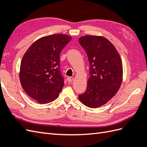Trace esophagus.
Segmentation results:
<instances>
[{"label": "esophagus", "mask_w": 147, "mask_h": 147, "mask_svg": "<svg viewBox=\"0 0 147 147\" xmlns=\"http://www.w3.org/2000/svg\"><path fill=\"white\" fill-rule=\"evenodd\" d=\"M67 80H68L69 83H71L72 82H73V80H74V77H68L67 78Z\"/></svg>", "instance_id": "esophagus-1"}]
</instances>
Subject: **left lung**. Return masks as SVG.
<instances>
[{
  "label": "left lung",
  "mask_w": 147,
  "mask_h": 147,
  "mask_svg": "<svg viewBox=\"0 0 147 147\" xmlns=\"http://www.w3.org/2000/svg\"><path fill=\"white\" fill-rule=\"evenodd\" d=\"M78 41L87 53L90 68L86 90L78 98L88 107H99L115 96L121 86V59L115 46L104 37L85 35Z\"/></svg>",
  "instance_id": "1"
}]
</instances>
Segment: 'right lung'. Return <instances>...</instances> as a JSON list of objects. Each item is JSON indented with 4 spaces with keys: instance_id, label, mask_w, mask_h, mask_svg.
Listing matches in <instances>:
<instances>
[{
    "instance_id": "1",
    "label": "right lung",
    "mask_w": 147,
    "mask_h": 147,
    "mask_svg": "<svg viewBox=\"0 0 147 147\" xmlns=\"http://www.w3.org/2000/svg\"><path fill=\"white\" fill-rule=\"evenodd\" d=\"M72 37L53 34L34 42L22 58L20 80L29 97L40 104L55 100L64 82L59 69V55Z\"/></svg>"
}]
</instances>
